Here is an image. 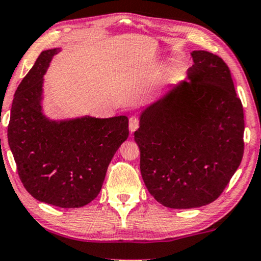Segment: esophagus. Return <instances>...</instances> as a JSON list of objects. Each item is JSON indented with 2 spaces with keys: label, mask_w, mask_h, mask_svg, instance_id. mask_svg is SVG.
Listing matches in <instances>:
<instances>
[{
  "label": "esophagus",
  "mask_w": 261,
  "mask_h": 261,
  "mask_svg": "<svg viewBox=\"0 0 261 261\" xmlns=\"http://www.w3.org/2000/svg\"><path fill=\"white\" fill-rule=\"evenodd\" d=\"M139 127V120L136 117H131L129 120V130L130 132H135Z\"/></svg>",
  "instance_id": "esophagus-1"
}]
</instances>
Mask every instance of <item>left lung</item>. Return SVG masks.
I'll use <instances>...</instances> for the list:
<instances>
[{
	"instance_id": "1",
	"label": "left lung",
	"mask_w": 261,
	"mask_h": 261,
	"mask_svg": "<svg viewBox=\"0 0 261 261\" xmlns=\"http://www.w3.org/2000/svg\"><path fill=\"white\" fill-rule=\"evenodd\" d=\"M190 54L186 78L142 110L135 131L145 187L175 209L215 201L244 155V110L228 66L205 50Z\"/></svg>"
}]
</instances>
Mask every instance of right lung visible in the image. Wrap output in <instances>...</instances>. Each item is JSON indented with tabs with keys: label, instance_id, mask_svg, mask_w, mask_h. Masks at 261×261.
<instances>
[{
	"label": "right lung",
	"instance_id": "add662e5",
	"mask_svg": "<svg viewBox=\"0 0 261 261\" xmlns=\"http://www.w3.org/2000/svg\"><path fill=\"white\" fill-rule=\"evenodd\" d=\"M59 52H41L17 87L8 143L22 185L34 199L60 208H79L100 193L112 157L129 137V119L47 117L43 75Z\"/></svg>",
	"mask_w": 261,
	"mask_h": 261
}]
</instances>
